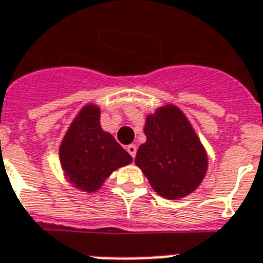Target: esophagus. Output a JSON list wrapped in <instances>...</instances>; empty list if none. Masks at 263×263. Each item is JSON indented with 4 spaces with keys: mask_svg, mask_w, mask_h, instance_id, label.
Wrapping results in <instances>:
<instances>
[{
    "mask_svg": "<svg viewBox=\"0 0 263 263\" xmlns=\"http://www.w3.org/2000/svg\"><path fill=\"white\" fill-rule=\"evenodd\" d=\"M136 150H138V148H136L135 144H128V146H127V152L129 153V156H131L132 158H135Z\"/></svg>",
    "mask_w": 263,
    "mask_h": 263,
    "instance_id": "obj_1",
    "label": "esophagus"
}]
</instances>
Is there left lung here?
<instances>
[{"label":"left lung","mask_w":263,"mask_h":263,"mask_svg":"<svg viewBox=\"0 0 263 263\" xmlns=\"http://www.w3.org/2000/svg\"><path fill=\"white\" fill-rule=\"evenodd\" d=\"M146 143L140 144L135 164L157 194L179 199L195 191L208 169V156L183 111L173 105L147 116Z\"/></svg>","instance_id":"8db88e82"}]
</instances>
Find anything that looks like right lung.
I'll use <instances>...</instances> for the list:
<instances>
[{
	"instance_id": "1",
	"label": "right lung",
	"mask_w": 263,
	"mask_h": 263,
	"mask_svg": "<svg viewBox=\"0 0 263 263\" xmlns=\"http://www.w3.org/2000/svg\"><path fill=\"white\" fill-rule=\"evenodd\" d=\"M60 161L65 176L76 188L94 192L113 171L128 165L132 158L110 134L101 128L98 107L87 105L64 136Z\"/></svg>"
}]
</instances>
